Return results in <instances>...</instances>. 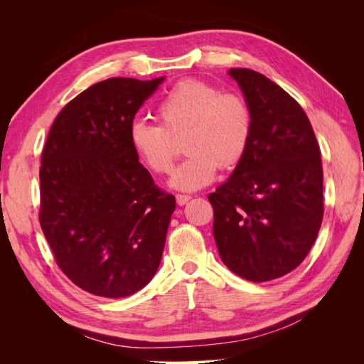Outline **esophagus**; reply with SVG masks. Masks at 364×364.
I'll return each instance as SVG.
<instances>
[{"mask_svg":"<svg viewBox=\"0 0 364 364\" xmlns=\"http://www.w3.org/2000/svg\"><path fill=\"white\" fill-rule=\"evenodd\" d=\"M191 199L190 196H186V194H176V202H178V205L179 206H182V205H185L186 202H188Z\"/></svg>","mask_w":364,"mask_h":364,"instance_id":"obj_1","label":"esophagus"}]
</instances>
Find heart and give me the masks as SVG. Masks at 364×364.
Returning <instances> with one entry per match:
<instances>
[{
	"instance_id": "heart-1",
	"label": "heart",
	"mask_w": 364,
	"mask_h": 364,
	"mask_svg": "<svg viewBox=\"0 0 364 364\" xmlns=\"http://www.w3.org/2000/svg\"><path fill=\"white\" fill-rule=\"evenodd\" d=\"M159 124L138 119L129 130L130 146L155 174H168L178 155L176 139L188 153L171 185L194 191L211 183L217 170H230L249 149L253 115L243 95L222 91L199 79L173 85L156 107Z\"/></svg>"
}]
</instances>
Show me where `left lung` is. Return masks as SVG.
Returning a JSON list of instances; mask_svg holds the SVG:
<instances>
[{
    "label": "left lung",
    "mask_w": 364,
    "mask_h": 364,
    "mask_svg": "<svg viewBox=\"0 0 364 364\" xmlns=\"http://www.w3.org/2000/svg\"><path fill=\"white\" fill-rule=\"evenodd\" d=\"M253 115L249 149L208 196L214 238L229 270L252 282L284 277L305 259L323 218L321 147L301 105L266 75L229 71Z\"/></svg>",
    "instance_id": "1"
}]
</instances>
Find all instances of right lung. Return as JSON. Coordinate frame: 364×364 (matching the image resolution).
<instances>
[{
    "label": "right lung",
    "instance_id": "obj_1",
    "mask_svg": "<svg viewBox=\"0 0 364 364\" xmlns=\"http://www.w3.org/2000/svg\"><path fill=\"white\" fill-rule=\"evenodd\" d=\"M162 82L90 86L65 105L42 150V232L59 269L95 296L134 294L159 267L176 200L139 164L129 130Z\"/></svg>",
    "mask_w": 364,
    "mask_h": 364
}]
</instances>
